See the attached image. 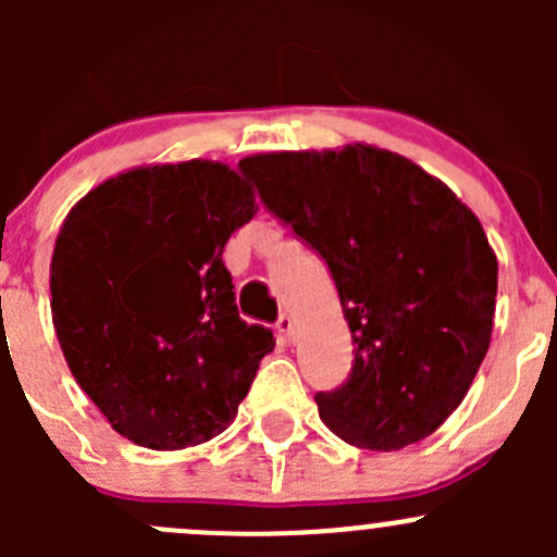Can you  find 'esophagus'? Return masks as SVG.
Instances as JSON below:
<instances>
[{
  "instance_id": "1",
  "label": "esophagus",
  "mask_w": 557,
  "mask_h": 557,
  "mask_svg": "<svg viewBox=\"0 0 557 557\" xmlns=\"http://www.w3.org/2000/svg\"><path fill=\"white\" fill-rule=\"evenodd\" d=\"M274 329H277V334L283 336L285 342H294L296 323H294V318H290V314H280V320H277V325H274Z\"/></svg>"
}]
</instances>
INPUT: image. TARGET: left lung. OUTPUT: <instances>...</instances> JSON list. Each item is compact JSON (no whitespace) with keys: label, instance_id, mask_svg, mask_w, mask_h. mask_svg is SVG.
<instances>
[{"label":"left lung","instance_id":"8db88e82","mask_svg":"<svg viewBox=\"0 0 557 557\" xmlns=\"http://www.w3.org/2000/svg\"><path fill=\"white\" fill-rule=\"evenodd\" d=\"M239 166L325 258L356 342L347 383L314 396L320 420L383 453L434 434L491 347L498 261L474 212L423 166L363 143Z\"/></svg>","mask_w":557,"mask_h":557}]
</instances>
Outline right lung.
Here are the masks:
<instances>
[{
	"instance_id": "right-lung-1",
	"label": "right lung",
	"mask_w": 557,
	"mask_h": 557,
	"mask_svg": "<svg viewBox=\"0 0 557 557\" xmlns=\"http://www.w3.org/2000/svg\"><path fill=\"white\" fill-rule=\"evenodd\" d=\"M258 212L221 161L134 166L70 210L50 312L72 377L123 440L183 450L228 429L272 331L234 305L223 247Z\"/></svg>"
}]
</instances>
